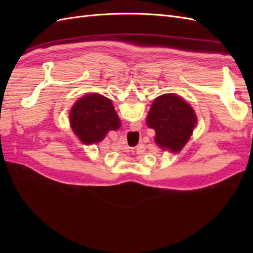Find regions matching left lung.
Here are the masks:
<instances>
[{
  "label": "left lung",
  "instance_id": "1",
  "mask_svg": "<svg viewBox=\"0 0 253 253\" xmlns=\"http://www.w3.org/2000/svg\"><path fill=\"white\" fill-rule=\"evenodd\" d=\"M196 123L192 107L171 93L155 99L147 118L148 126L155 130V142L171 152H178L185 146Z\"/></svg>",
  "mask_w": 253,
  "mask_h": 253
}]
</instances>
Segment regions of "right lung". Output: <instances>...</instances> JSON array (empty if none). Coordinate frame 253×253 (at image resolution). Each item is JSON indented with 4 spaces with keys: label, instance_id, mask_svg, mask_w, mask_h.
I'll return each mask as SVG.
<instances>
[{
    "label": "right lung",
    "instance_id": "1",
    "mask_svg": "<svg viewBox=\"0 0 253 253\" xmlns=\"http://www.w3.org/2000/svg\"><path fill=\"white\" fill-rule=\"evenodd\" d=\"M74 132L85 144L103 140L109 130L121 126L110 99L101 94H88L74 104L69 115Z\"/></svg>",
    "mask_w": 253,
    "mask_h": 253
}]
</instances>
